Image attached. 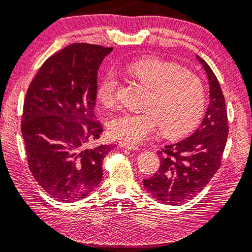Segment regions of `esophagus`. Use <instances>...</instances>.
Returning a JSON list of instances; mask_svg holds the SVG:
<instances>
[{
    "label": "esophagus",
    "mask_w": 252,
    "mask_h": 252,
    "mask_svg": "<svg viewBox=\"0 0 252 252\" xmlns=\"http://www.w3.org/2000/svg\"><path fill=\"white\" fill-rule=\"evenodd\" d=\"M118 145L123 147V148H127V150H130V151H136L138 150V146L135 145V144H129V143H126V142H119Z\"/></svg>",
    "instance_id": "esophagus-1"
}]
</instances>
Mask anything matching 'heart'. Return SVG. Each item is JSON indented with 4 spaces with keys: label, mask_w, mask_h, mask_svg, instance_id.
Wrapping results in <instances>:
<instances>
[{
    "label": "heart",
    "mask_w": 252,
    "mask_h": 252,
    "mask_svg": "<svg viewBox=\"0 0 252 252\" xmlns=\"http://www.w3.org/2000/svg\"><path fill=\"white\" fill-rule=\"evenodd\" d=\"M126 72L148 89L143 111H123L109 121V133L130 144L141 143L160 126L168 137L184 134L195 125L205 108V89L199 77L182 65L158 58L133 61ZM118 77L109 71L97 89V98L111 108L117 102Z\"/></svg>",
    "instance_id": "heart-1"
}]
</instances>
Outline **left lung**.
Masks as SVG:
<instances>
[{
    "label": "left lung",
    "instance_id": "left-lung-1",
    "mask_svg": "<svg viewBox=\"0 0 252 252\" xmlns=\"http://www.w3.org/2000/svg\"><path fill=\"white\" fill-rule=\"evenodd\" d=\"M208 75L210 105L203 121L194 133L179 143L166 145L158 152L160 165L144 188L164 204L183 203L205 188L221 165L226 138L228 114L219 81L212 69L197 56Z\"/></svg>",
    "mask_w": 252,
    "mask_h": 252
}]
</instances>
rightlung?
<instances>
[{
    "mask_svg": "<svg viewBox=\"0 0 252 252\" xmlns=\"http://www.w3.org/2000/svg\"><path fill=\"white\" fill-rule=\"evenodd\" d=\"M113 48L72 43L49 57L23 104L21 130L29 168L48 194L61 202L85 199L102 179L111 145L89 146L102 133L94 119L97 72Z\"/></svg>",
    "mask_w": 252,
    "mask_h": 252,
    "instance_id": "obj_1",
    "label": "right lung"
}]
</instances>
